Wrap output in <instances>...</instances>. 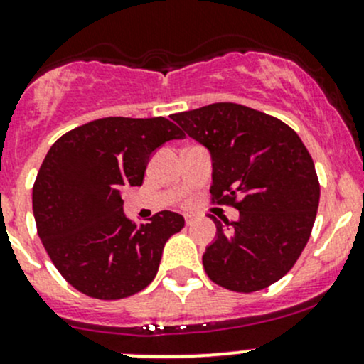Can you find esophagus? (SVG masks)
I'll return each instance as SVG.
<instances>
[{"label": "esophagus", "mask_w": 364, "mask_h": 364, "mask_svg": "<svg viewBox=\"0 0 364 364\" xmlns=\"http://www.w3.org/2000/svg\"><path fill=\"white\" fill-rule=\"evenodd\" d=\"M185 220H186V225H192L193 220H196V218H193V215H186Z\"/></svg>", "instance_id": "esophagus-1"}]
</instances>
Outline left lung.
Returning a JSON list of instances; mask_svg holds the SVG:
<instances>
[{"mask_svg":"<svg viewBox=\"0 0 364 364\" xmlns=\"http://www.w3.org/2000/svg\"><path fill=\"white\" fill-rule=\"evenodd\" d=\"M211 156V192L240 209L236 222L216 220L204 269L234 292L269 287L292 269L310 240L318 186L314 160L284 121L230 102L172 114Z\"/></svg>","mask_w":364,"mask_h":364,"instance_id":"8db88e82","label":"left lung"}]
</instances>
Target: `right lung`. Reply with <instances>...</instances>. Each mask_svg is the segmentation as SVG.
<instances>
[{
    "label": "right lung",
    "instance_id": "obj_1",
    "mask_svg": "<svg viewBox=\"0 0 364 364\" xmlns=\"http://www.w3.org/2000/svg\"><path fill=\"white\" fill-rule=\"evenodd\" d=\"M183 137L165 117H104L50 146L33 186V215L72 287L97 299H123L151 284L165 243L185 218L160 211L137 223L123 213L121 196L142 185L156 149Z\"/></svg>",
    "mask_w": 364,
    "mask_h": 364
}]
</instances>
